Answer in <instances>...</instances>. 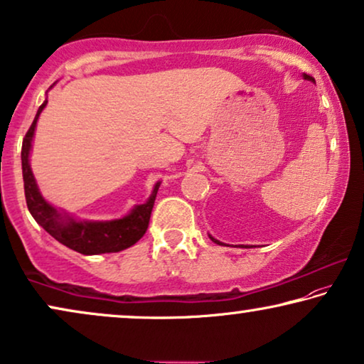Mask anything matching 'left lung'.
<instances>
[{"label":"left lung","instance_id":"1","mask_svg":"<svg viewBox=\"0 0 364 364\" xmlns=\"http://www.w3.org/2000/svg\"><path fill=\"white\" fill-rule=\"evenodd\" d=\"M304 77H305L306 80H315L314 77H310V75H306V74L304 75ZM209 237H211V235H209ZM211 240H213V242H216V244H223V242H219V240H218V239H214V237H211Z\"/></svg>","mask_w":364,"mask_h":364}]
</instances>
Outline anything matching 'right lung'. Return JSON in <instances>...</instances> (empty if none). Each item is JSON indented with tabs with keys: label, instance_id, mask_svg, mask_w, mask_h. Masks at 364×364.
I'll return each instance as SVG.
<instances>
[{
	"label": "right lung",
	"instance_id": "1",
	"mask_svg": "<svg viewBox=\"0 0 364 364\" xmlns=\"http://www.w3.org/2000/svg\"><path fill=\"white\" fill-rule=\"evenodd\" d=\"M46 104H48V100L39 107L34 122L31 124L26 136H24L21 148L24 196H26L29 213L33 214L36 223L44 231H48L55 240H59L60 244L75 250V252L95 255L105 252H120V250L130 247L146 232L160 183L155 184L151 196L145 204H138L132 209L129 216L122 219H114V221H75V219L65 216V214H60L39 193L38 184H36L34 175L29 166V151L34 129Z\"/></svg>",
	"mask_w": 364,
	"mask_h": 364
}]
</instances>
